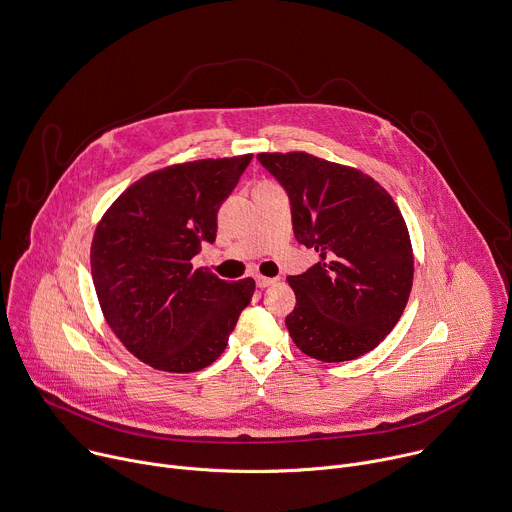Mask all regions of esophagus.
Returning a JSON list of instances; mask_svg holds the SVG:
<instances>
[{
	"mask_svg": "<svg viewBox=\"0 0 512 512\" xmlns=\"http://www.w3.org/2000/svg\"><path fill=\"white\" fill-rule=\"evenodd\" d=\"M278 282V278H268V276H256V286L258 288H266V286H272V284H276Z\"/></svg>",
	"mask_w": 512,
	"mask_h": 512,
	"instance_id": "34e87169",
	"label": "esophagus"
}]
</instances>
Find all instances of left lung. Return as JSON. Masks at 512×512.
<instances>
[{
    "label": "left lung",
    "instance_id": "obj_1",
    "mask_svg": "<svg viewBox=\"0 0 512 512\" xmlns=\"http://www.w3.org/2000/svg\"><path fill=\"white\" fill-rule=\"evenodd\" d=\"M292 206L294 236L321 260L288 276L286 329L313 359L341 363L375 349L412 292L414 250L393 197L367 173L304 151L258 153Z\"/></svg>",
    "mask_w": 512,
    "mask_h": 512
}]
</instances>
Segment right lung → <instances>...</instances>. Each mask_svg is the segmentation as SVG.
Listing matches in <instances>:
<instances>
[{
    "label": "right lung",
    "mask_w": 512,
    "mask_h": 512,
    "mask_svg": "<svg viewBox=\"0 0 512 512\" xmlns=\"http://www.w3.org/2000/svg\"><path fill=\"white\" fill-rule=\"evenodd\" d=\"M252 155L197 159L129 185L96 224L90 272L102 317L153 369L191 373L226 349L254 278L228 282L191 258L218 234V210Z\"/></svg>",
    "instance_id": "right-lung-1"
}]
</instances>
